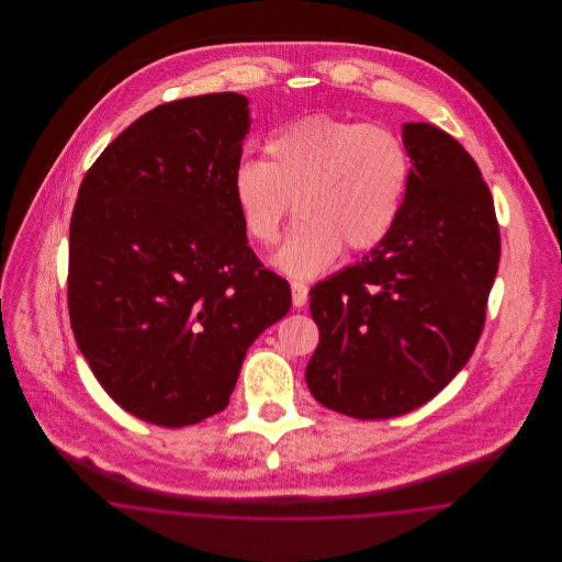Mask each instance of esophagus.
<instances>
[{
    "label": "esophagus",
    "mask_w": 562,
    "mask_h": 562,
    "mask_svg": "<svg viewBox=\"0 0 562 562\" xmlns=\"http://www.w3.org/2000/svg\"><path fill=\"white\" fill-rule=\"evenodd\" d=\"M291 289H293L294 307H303V305L307 303V299H310V289H307V284H303V282H293V284H291Z\"/></svg>",
    "instance_id": "34e87169"
}]
</instances>
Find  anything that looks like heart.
Wrapping results in <instances>:
<instances>
[{
	"label": "heart",
	"instance_id": "b5f03b06",
	"mask_svg": "<svg viewBox=\"0 0 562 562\" xmlns=\"http://www.w3.org/2000/svg\"><path fill=\"white\" fill-rule=\"evenodd\" d=\"M411 181V154L398 133L326 113L271 134L266 161L244 160L234 195L246 234L273 246L294 211L299 221L276 257L284 271L310 278L346 248L371 250L394 227Z\"/></svg>",
	"mask_w": 562,
	"mask_h": 562
}]
</instances>
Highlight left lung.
<instances>
[{
  "label": "left lung",
  "mask_w": 562,
  "mask_h": 562,
  "mask_svg": "<svg viewBox=\"0 0 562 562\" xmlns=\"http://www.w3.org/2000/svg\"><path fill=\"white\" fill-rule=\"evenodd\" d=\"M411 181L390 234L310 291L321 344L305 381L322 406L390 419L431 401L481 339L499 223L472 156L431 124H404Z\"/></svg>",
  "instance_id": "1"
}]
</instances>
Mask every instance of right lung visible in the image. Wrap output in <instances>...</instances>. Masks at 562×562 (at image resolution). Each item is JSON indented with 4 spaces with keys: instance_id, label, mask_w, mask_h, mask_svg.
<instances>
[{
    "instance_id": "add662e5",
    "label": "right lung",
    "mask_w": 562,
    "mask_h": 562,
    "mask_svg": "<svg viewBox=\"0 0 562 562\" xmlns=\"http://www.w3.org/2000/svg\"><path fill=\"white\" fill-rule=\"evenodd\" d=\"M248 128L236 92L158 105L88 168L71 214L78 348L113 401L161 428L221 413L252 341L291 310L234 195Z\"/></svg>"
}]
</instances>
